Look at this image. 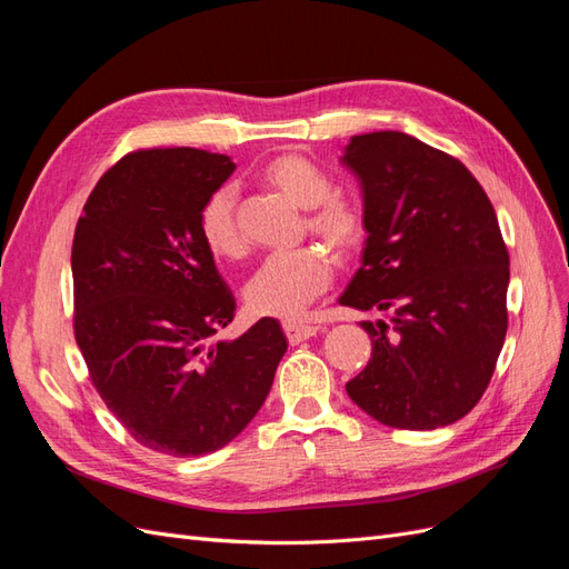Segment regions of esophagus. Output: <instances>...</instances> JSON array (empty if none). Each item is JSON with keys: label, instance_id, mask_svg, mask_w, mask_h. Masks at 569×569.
<instances>
[{"label": "esophagus", "instance_id": "34e87169", "mask_svg": "<svg viewBox=\"0 0 569 569\" xmlns=\"http://www.w3.org/2000/svg\"><path fill=\"white\" fill-rule=\"evenodd\" d=\"M284 335H287V339H289V343H301V341H306V339H311V337H316L318 335V330L320 327L318 325H306V322H291V320H287L284 325Z\"/></svg>", "mask_w": 569, "mask_h": 569}]
</instances>
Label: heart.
<instances>
[{
  "mask_svg": "<svg viewBox=\"0 0 569 569\" xmlns=\"http://www.w3.org/2000/svg\"><path fill=\"white\" fill-rule=\"evenodd\" d=\"M258 178L306 209V228L327 247L341 253L363 242V216L347 199L335 197L332 182L301 153H280L270 159ZM199 234L216 258H239L244 253V234L237 222V194L232 187H218L203 201L199 213ZM335 263L318 247H301L270 253L247 282L244 297L253 313L295 318L332 284Z\"/></svg>",
  "mask_w": 569,
  "mask_h": 569,
  "instance_id": "1",
  "label": "heart"
}]
</instances>
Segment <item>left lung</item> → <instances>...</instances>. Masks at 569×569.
Wrapping results in <instances>:
<instances>
[{
	"label": "left lung",
	"instance_id": "1",
	"mask_svg": "<svg viewBox=\"0 0 569 569\" xmlns=\"http://www.w3.org/2000/svg\"><path fill=\"white\" fill-rule=\"evenodd\" d=\"M341 163L360 182L368 232L339 297L372 339L351 401L396 429L446 427L489 387L508 330L510 258L493 206L458 159L396 130L356 134Z\"/></svg>",
	"mask_w": 569,
	"mask_h": 569
}]
</instances>
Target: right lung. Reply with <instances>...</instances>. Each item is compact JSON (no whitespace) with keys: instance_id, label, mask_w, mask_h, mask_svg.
Listing matches in <instances>:
<instances>
[{"instance_id":"add662e5","label":"right lung","mask_w":569,"mask_h":569,"mask_svg":"<svg viewBox=\"0 0 569 569\" xmlns=\"http://www.w3.org/2000/svg\"><path fill=\"white\" fill-rule=\"evenodd\" d=\"M234 168L189 147L132 151L101 176L73 237V327L92 385L137 441L178 458L242 432L287 351L274 318L209 343L237 303L199 213Z\"/></svg>"}]
</instances>
